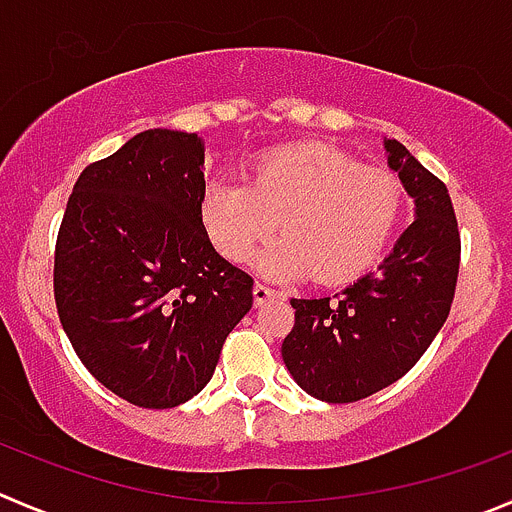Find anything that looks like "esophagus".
<instances>
[{
    "mask_svg": "<svg viewBox=\"0 0 512 512\" xmlns=\"http://www.w3.org/2000/svg\"><path fill=\"white\" fill-rule=\"evenodd\" d=\"M271 299H279V291H274L271 286H266V284L253 286V301H256V306L266 304V301H271Z\"/></svg>",
    "mask_w": 512,
    "mask_h": 512,
    "instance_id": "esophagus-1",
    "label": "esophagus"
}]
</instances>
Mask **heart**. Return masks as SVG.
I'll use <instances>...</instances> for the list:
<instances>
[{"label": "heart", "instance_id": "obj_1", "mask_svg": "<svg viewBox=\"0 0 512 512\" xmlns=\"http://www.w3.org/2000/svg\"><path fill=\"white\" fill-rule=\"evenodd\" d=\"M402 206V186L387 170L364 168L329 145L296 143L259 155L248 180H211L198 216L233 264H246L279 223L284 236L259 253V269L271 279L316 274L337 284L377 264Z\"/></svg>", "mask_w": 512, "mask_h": 512}]
</instances>
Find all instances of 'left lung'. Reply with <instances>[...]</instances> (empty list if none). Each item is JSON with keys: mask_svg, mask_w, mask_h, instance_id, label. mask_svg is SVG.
Segmentation results:
<instances>
[{"mask_svg": "<svg viewBox=\"0 0 512 512\" xmlns=\"http://www.w3.org/2000/svg\"><path fill=\"white\" fill-rule=\"evenodd\" d=\"M387 165L415 201V221L377 271L337 299H291L286 369L321 402H357L405 377L445 324L460 269V231L445 183L397 140Z\"/></svg>", "mask_w": 512, "mask_h": 512, "instance_id": "left-lung-1", "label": "left lung"}]
</instances>
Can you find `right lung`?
I'll use <instances>...</instances> for the list:
<instances>
[{
  "label": "right lung",
  "mask_w": 512,
  "mask_h": 512,
  "mask_svg": "<svg viewBox=\"0 0 512 512\" xmlns=\"http://www.w3.org/2000/svg\"><path fill=\"white\" fill-rule=\"evenodd\" d=\"M203 158L196 133H138L82 170L57 233L67 339L102 387L148 410L183 405L211 382L253 304V279L201 226Z\"/></svg>",
  "instance_id": "obj_1"
}]
</instances>
